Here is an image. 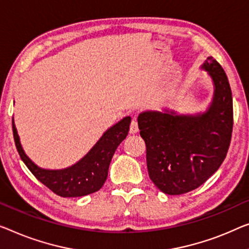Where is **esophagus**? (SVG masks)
I'll return each instance as SVG.
<instances>
[{"mask_svg":"<svg viewBox=\"0 0 249 249\" xmlns=\"http://www.w3.org/2000/svg\"><path fill=\"white\" fill-rule=\"evenodd\" d=\"M139 132V125H137L136 120H133L131 125H129V133L131 134H136Z\"/></svg>","mask_w":249,"mask_h":249,"instance_id":"obj_1","label":"esophagus"}]
</instances>
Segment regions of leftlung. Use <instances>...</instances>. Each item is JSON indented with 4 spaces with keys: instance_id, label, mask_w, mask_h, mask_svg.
<instances>
[{
    "instance_id": "obj_1",
    "label": "left lung",
    "mask_w": 249,
    "mask_h": 249,
    "mask_svg": "<svg viewBox=\"0 0 249 249\" xmlns=\"http://www.w3.org/2000/svg\"><path fill=\"white\" fill-rule=\"evenodd\" d=\"M213 84L206 112L179 114L164 108L137 117L146 144L150 179L166 195L187 194L203 184L227 155L232 132V96L228 78L209 57L201 66Z\"/></svg>"
}]
</instances>
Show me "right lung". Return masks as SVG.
I'll list each match as a JSON object with an SVG mask.
<instances>
[{
  "mask_svg": "<svg viewBox=\"0 0 249 249\" xmlns=\"http://www.w3.org/2000/svg\"><path fill=\"white\" fill-rule=\"evenodd\" d=\"M131 117L126 116L104 133L98 142L83 159L71 166L60 170L42 169L31 161L23 148L12 121L13 136L21 160L40 182L64 196H83L98 191L108 176V168L117 146L128 134Z\"/></svg>",
  "mask_w": 249,
  "mask_h": 249,
  "instance_id": "right-lung-1",
  "label": "right lung"
}]
</instances>
